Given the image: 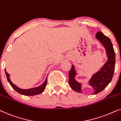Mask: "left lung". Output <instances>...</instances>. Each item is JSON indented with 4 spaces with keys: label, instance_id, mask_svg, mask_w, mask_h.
<instances>
[{
    "label": "left lung",
    "instance_id": "obj_1",
    "mask_svg": "<svg viewBox=\"0 0 121 121\" xmlns=\"http://www.w3.org/2000/svg\"><path fill=\"white\" fill-rule=\"evenodd\" d=\"M96 38L102 43L105 48L107 61L99 71L93 74L88 83L93 88V95L97 94L103 91L111 82L113 77L115 67V52L113 45L109 38L104 35L102 32H97ZM76 75L75 67L72 65L69 73V83L73 90L79 93H82L81 83L75 79Z\"/></svg>",
    "mask_w": 121,
    "mask_h": 121
}]
</instances>
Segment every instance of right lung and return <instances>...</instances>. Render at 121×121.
<instances>
[{
    "instance_id": "1",
    "label": "right lung",
    "mask_w": 121,
    "mask_h": 121,
    "mask_svg": "<svg viewBox=\"0 0 121 121\" xmlns=\"http://www.w3.org/2000/svg\"><path fill=\"white\" fill-rule=\"evenodd\" d=\"M5 74L9 83H10V85L12 86L14 90H15L17 92L20 93V94L23 95L25 96H34L42 93L44 91L45 89L46 84H47V77H46L45 81L43 82V84L39 86L36 87L29 88V89H22V88H19L17 86H16L15 85H14V83L11 81V80L10 79V75L6 72L5 69Z\"/></svg>"
}]
</instances>
